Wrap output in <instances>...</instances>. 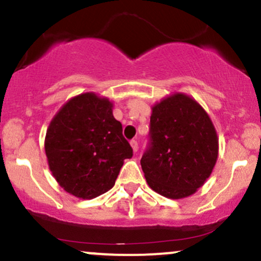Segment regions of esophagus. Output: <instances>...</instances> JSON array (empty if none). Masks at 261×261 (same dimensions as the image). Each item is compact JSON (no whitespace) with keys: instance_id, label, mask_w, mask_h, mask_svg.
Returning <instances> with one entry per match:
<instances>
[{"instance_id":"esophagus-1","label":"esophagus","mask_w":261,"mask_h":261,"mask_svg":"<svg viewBox=\"0 0 261 261\" xmlns=\"http://www.w3.org/2000/svg\"><path fill=\"white\" fill-rule=\"evenodd\" d=\"M130 145H131V147H133V151L135 152V153H136L137 149H139V143H137V141L136 140H133L130 142Z\"/></svg>"}]
</instances>
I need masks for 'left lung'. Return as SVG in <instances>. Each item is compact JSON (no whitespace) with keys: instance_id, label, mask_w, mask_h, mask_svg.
Instances as JSON below:
<instances>
[{"instance_id":"8db88e82","label":"left lung","mask_w":261,"mask_h":261,"mask_svg":"<svg viewBox=\"0 0 261 261\" xmlns=\"http://www.w3.org/2000/svg\"><path fill=\"white\" fill-rule=\"evenodd\" d=\"M151 147L141 158L148 187L179 200L195 194L214 170L218 137L200 103L175 92L152 106Z\"/></svg>"}]
</instances>
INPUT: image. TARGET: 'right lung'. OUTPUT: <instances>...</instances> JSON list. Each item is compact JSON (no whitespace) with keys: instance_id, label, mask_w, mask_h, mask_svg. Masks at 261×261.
<instances>
[{"instance_id":"obj_1","label":"right lung","mask_w":261,"mask_h":261,"mask_svg":"<svg viewBox=\"0 0 261 261\" xmlns=\"http://www.w3.org/2000/svg\"><path fill=\"white\" fill-rule=\"evenodd\" d=\"M113 101L94 92L68 99L50 121L45 153L66 193L91 200L110 190L133 148L113 115Z\"/></svg>"}]
</instances>
